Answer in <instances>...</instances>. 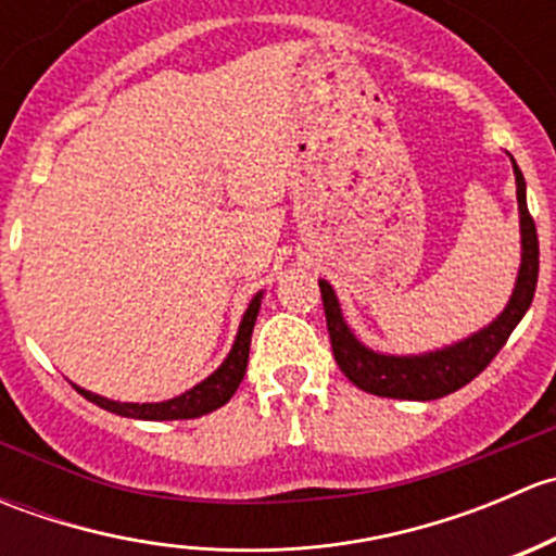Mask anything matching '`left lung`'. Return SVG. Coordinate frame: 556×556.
<instances>
[{
  "label": "left lung",
  "mask_w": 556,
  "mask_h": 556,
  "mask_svg": "<svg viewBox=\"0 0 556 556\" xmlns=\"http://www.w3.org/2000/svg\"><path fill=\"white\" fill-rule=\"evenodd\" d=\"M511 159V155H508ZM514 177H517V204H519V233H521V263L517 282L506 309L497 314L490 325L470 333L468 339L454 341L441 350L422 352V355H384L363 344L346 325L336 290L328 279H319L325 319H328L330 346L344 377L361 390L379 397L395 401H435L459 390L479 377L492 357L503 350L508 336L521 323L532 304L538 285V233L527 210V185L517 161L511 159Z\"/></svg>",
  "instance_id": "1"
}]
</instances>
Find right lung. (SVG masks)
Returning <instances> with one entry per match:
<instances>
[{
	"instance_id": "obj_1",
	"label": "right lung",
	"mask_w": 556,
	"mask_h": 556,
	"mask_svg": "<svg viewBox=\"0 0 556 556\" xmlns=\"http://www.w3.org/2000/svg\"><path fill=\"white\" fill-rule=\"evenodd\" d=\"M263 290L255 293V299L247 306L242 323H239L237 339H233L231 352L226 355V361L195 387L185 390L182 395H174L169 401L161 403H123V401H110V397L97 395L91 390H83V387L75 384V390L80 392L83 397H88L91 403H97L104 412L117 414V417L128 419H148V422H164V419H195L204 417V414L215 412V408L226 406L231 401L233 392L242 384L244 371H247V357H250V339L252 328H255L257 312H261Z\"/></svg>"
}]
</instances>
